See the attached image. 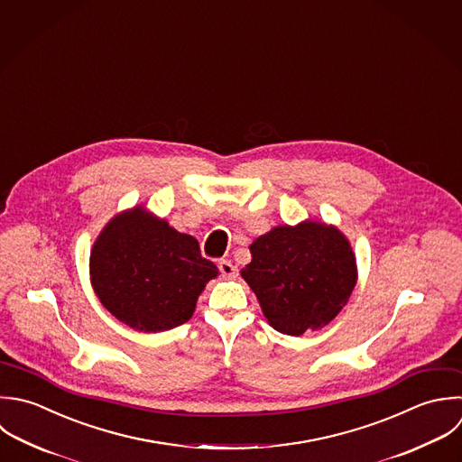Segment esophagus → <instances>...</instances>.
<instances>
[{
  "instance_id": "esophagus-1",
  "label": "esophagus",
  "mask_w": 462,
  "mask_h": 462,
  "mask_svg": "<svg viewBox=\"0 0 462 462\" xmlns=\"http://www.w3.org/2000/svg\"><path fill=\"white\" fill-rule=\"evenodd\" d=\"M217 268H219V273H221L225 279H234V277L237 275V268H236L230 261H219Z\"/></svg>"
}]
</instances>
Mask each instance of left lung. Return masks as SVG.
Masks as SVG:
<instances>
[{
    "label": "left lung",
    "instance_id": "left-lung-1",
    "mask_svg": "<svg viewBox=\"0 0 462 462\" xmlns=\"http://www.w3.org/2000/svg\"><path fill=\"white\" fill-rule=\"evenodd\" d=\"M241 270L268 324L300 337L328 326L347 304L358 279L347 237L331 225L302 221L275 226L250 245Z\"/></svg>",
    "mask_w": 462,
    "mask_h": 462
}]
</instances>
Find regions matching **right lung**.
<instances>
[{
	"label": "right lung",
	"mask_w": 462,
	"mask_h": 462,
	"mask_svg": "<svg viewBox=\"0 0 462 462\" xmlns=\"http://www.w3.org/2000/svg\"><path fill=\"white\" fill-rule=\"evenodd\" d=\"M91 286L125 326L160 333L185 324L199 293L217 277L192 236L180 234L143 207L115 216L89 255Z\"/></svg>",
	"instance_id": "add662e5"
}]
</instances>
